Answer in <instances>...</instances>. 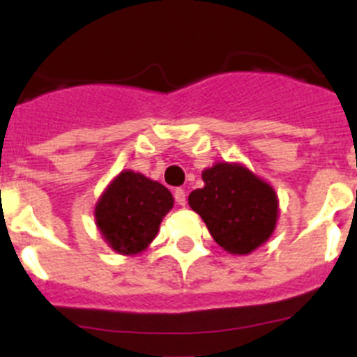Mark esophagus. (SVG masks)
<instances>
[{
  "label": "esophagus",
  "mask_w": 357,
  "mask_h": 357,
  "mask_svg": "<svg viewBox=\"0 0 357 357\" xmlns=\"http://www.w3.org/2000/svg\"><path fill=\"white\" fill-rule=\"evenodd\" d=\"M175 200L178 206H185V202H188V197H185L184 189H175Z\"/></svg>",
  "instance_id": "esophagus-1"
}]
</instances>
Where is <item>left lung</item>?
<instances>
[{"label": "left lung", "instance_id": "8db88e82", "mask_svg": "<svg viewBox=\"0 0 357 357\" xmlns=\"http://www.w3.org/2000/svg\"><path fill=\"white\" fill-rule=\"evenodd\" d=\"M204 188L189 195L214 241L232 255H247L270 239L279 198L266 181L239 162H216L202 172Z\"/></svg>", "mask_w": 357, "mask_h": 357}]
</instances>
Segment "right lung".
<instances>
[{"mask_svg":"<svg viewBox=\"0 0 357 357\" xmlns=\"http://www.w3.org/2000/svg\"><path fill=\"white\" fill-rule=\"evenodd\" d=\"M173 197L157 181L125 169L107 185L94 207V222L103 239L121 255L148 248L162 218L172 211Z\"/></svg>","mask_w":357,"mask_h":357,"instance_id":"obj_1","label":"right lung"}]
</instances>
